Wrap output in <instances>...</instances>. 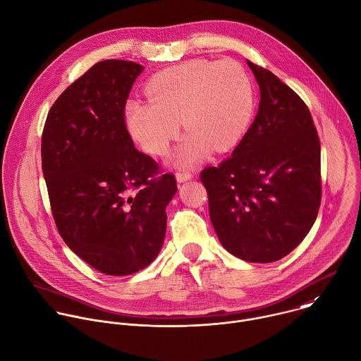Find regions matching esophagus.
I'll return each instance as SVG.
<instances>
[{"label": "esophagus", "mask_w": 361, "mask_h": 361, "mask_svg": "<svg viewBox=\"0 0 361 361\" xmlns=\"http://www.w3.org/2000/svg\"><path fill=\"white\" fill-rule=\"evenodd\" d=\"M191 178H192V174L188 173V171H178V173H176V180L178 183H185V181L191 180Z\"/></svg>", "instance_id": "1"}]
</instances>
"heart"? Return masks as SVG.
Returning a JSON list of instances; mask_svg holds the SVG:
<instances>
[{
  "mask_svg": "<svg viewBox=\"0 0 361 361\" xmlns=\"http://www.w3.org/2000/svg\"><path fill=\"white\" fill-rule=\"evenodd\" d=\"M150 102L129 100L125 122L147 153L163 156L180 133L187 135L170 157L177 169H194L212 149L229 150L245 133L254 110V83L233 59H191L157 72L146 85Z\"/></svg>",
  "mask_w": 361,
  "mask_h": 361,
  "instance_id": "heart-1",
  "label": "heart"
}]
</instances>
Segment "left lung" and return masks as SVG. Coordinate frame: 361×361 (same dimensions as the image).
<instances>
[{
  "mask_svg": "<svg viewBox=\"0 0 361 361\" xmlns=\"http://www.w3.org/2000/svg\"><path fill=\"white\" fill-rule=\"evenodd\" d=\"M261 90L252 126L232 156L201 173L222 247L247 262H275L309 233L320 207V142L305 102L248 61Z\"/></svg>",
  "mask_w": 361,
  "mask_h": 361,
  "instance_id": "left-lung-1",
  "label": "left lung"
}]
</instances>
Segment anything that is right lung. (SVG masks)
<instances>
[{"mask_svg": "<svg viewBox=\"0 0 361 361\" xmlns=\"http://www.w3.org/2000/svg\"><path fill=\"white\" fill-rule=\"evenodd\" d=\"M145 66L120 59L93 65L51 107L42 135V171L65 244L102 274L126 276L161 251L173 174L135 149L125 106Z\"/></svg>", "mask_w": 361, "mask_h": 361, "instance_id": "right-lung-1", "label": "right lung"}]
</instances>
